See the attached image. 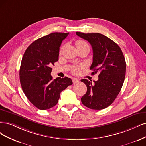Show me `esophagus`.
Instances as JSON below:
<instances>
[{
  "mask_svg": "<svg viewBox=\"0 0 146 146\" xmlns=\"http://www.w3.org/2000/svg\"><path fill=\"white\" fill-rule=\"evenodd\" d=\"M72 81H73V84H76V83H78V82H79L78 79H76V78H73V79H72Z\"/></svg>",
  "mask_w": 146,
  "mask_h": 146,
  "instance_id": "esophagus-1",
  "label": "esophagus"
}]
</instances>
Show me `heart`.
Returning <instances> with one entry per match:
<instances>
[{
    "label": "heart",
    "mask_w": 146,
    "mask_h": 146,
    "mask_svg": "<svg viewBox=\"0 0 146 146\" xmlns=\"http://www.w3.org/2000/svg\"><path fill=\"white\" fill-rule=\"evenodd\" d=\"M75 44H76V46L77 48H81V47H84V46H86V47H88L89 48V46H88V44L87 43V42L86 41H84L83 40H78L76 43H75ZM62 50V48H60V52H61ZM79 67H78V66H74L73 68V72L74 73H77L78 72V70H79Z\"/></svg>",
    "instance_id": "b5f03b06"
}]
</instances>
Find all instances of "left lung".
I'll use <instances>...</instances> for the list:
<instances>
[{
    "label": "left lung",
    "mask_w": 146,
    "mask_h": 146,
    "mask_svg": "<svg viewBox=\"0 0 146 146\" xmlns=\"http://www.w3.org/2000/svg\"><path fill=\"white\" fill-rule=\"evenodd\" d=\"M87 40L93 49L92 73H100L98 80L94 83L86 79L81 81L86 84L87 90L81 98L82 104L93 110H100L111 105L123 87L125 76L126 63L118 45L100 33L76 32Z\"/></svg>",
    "instance_id": "obj_1"
}]
</instances>
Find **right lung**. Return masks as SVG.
<instances>
[{
  "instance_id": "obj_1",
  "label": "right lung",
  "mask_w": 146,
  "mask_h": 146,
  "mask_svg": "<svg viewBox=\"0 0 146 146\" xmlns=\"http://www.w3.org/2000/svg\"><path fill=\"white\" fill-rule=\"evenodd\" d=\"M69 33H53L34 41L25 50L19 76L22 90L37 109L45 110L57 104L60 92L72 85V79H53L52 68L59 59V47Z\"/></svg>"
}]
</instances>
